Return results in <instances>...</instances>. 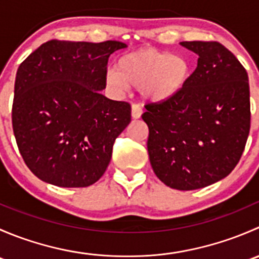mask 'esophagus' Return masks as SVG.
Instances as JSON below:
<instances>
[{
  "label": "esophagus",
  "mask_w": 259,
  "mask_h": 259,
  "mask_svg": "<svg viewBox=\"0 0 259 259\" xmlns=\"http://www.w3.org/2000/svg\"><path fill=\"white\" fill-rule=\"evenodd\" d=\"M142 114H143V110H142V108H140L139 105H132V116H133V119H139L140 116H142Z\"/></svg>",
  "instance_id": "34e87169"
}]
</instances>
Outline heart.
I'll return each mask as SVG.
<instances>
[{
    "label": "heart",
    "mask_w": 259,
    "mask_h": 259,
    "mask_svg": "<svg viewBox=\"0 0 259 259\" xmlns=\"http://www.w3.org/2000/svg\"><path fill=\"white\" fill-rule=\"evenodd\" d=\"M115 69L106 72L110 88L116 91L139 88L142 98L151 104L165 103L178 95L192 74L187 57L154 49L122 55Z\"/></svg>",
    "instance_id": "obj_1"
}]
</instances>
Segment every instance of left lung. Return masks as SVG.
<instances>
[{
	"label": "left lung",
	"mask_w": 259,
	"mask_h": 259,
	"mask_svg": "<svg viewBox=\"0 0 259 259\" xmlns=\"http://www.w3.org/2000/svg\"><path fill=\"white\" fill-rule=\"evenodd\" d=\"M198 55L197 69L177 96L149 104L151 168L161 182L194 190L226 178L238 164L250 127L248 75L219 42L183 41Z\"/></svg>",
	"instance_id": "obj_1"
}]
</instances>
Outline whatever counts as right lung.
<instances>
[{"label": "right lung", "instance_id": "right-lung-1", "mask_svg": "<svg viewBox=\"0 0 259 259\" xmlns=\"http://www.w3.org/2000/svg\"><path fill=\"white\" fill-rule=\"evenodd\" d=\"M126 44H42L20 65L12 126L31 171L49 184L89 187L110 163L115 139L132 120L125 101L105 98L109 56Z\"/></svg>", "mask_w": 259, "mask_h": 259}]
</instances>
